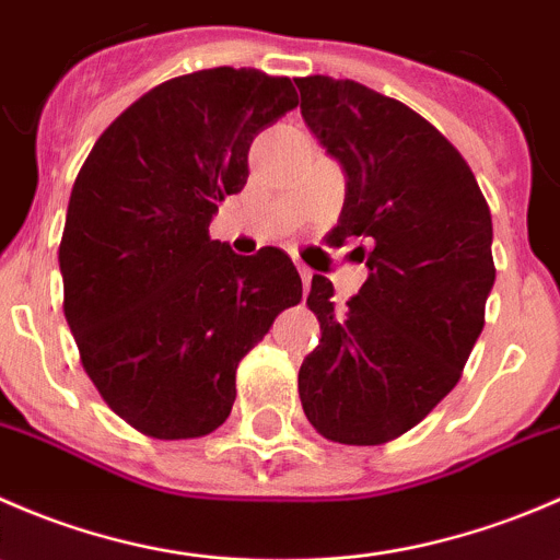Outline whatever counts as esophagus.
Masks as SVG:
<instances>
[{"label":"esophagus","instance_id":"1","mask_svg":"<svg viewBox=\"0 0 560 560\" xmlns=\"http://www.w3.org/2000/svg\"><path fill=\"white\" fill-rule=\"evenodd\" d=\"M298 270H301L303 287H306V290H308V284H312V279H314V270H312V268H306V265H301V268H298Z\"/></svg>","mask_w":560,"mask_h":560}]
</instances>
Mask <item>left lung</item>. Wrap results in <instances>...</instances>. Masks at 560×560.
<instances>
[{
    "label": "left lung",
    "mask_w": 560,
    "mask_h": 560,
    "mask_svg": "<svg viewBox=\"0 0 560 560\" xmlns=\"http://www.w3.org/2000/svg\"><path fill=\"white\" fill-rule=\"evenodd\" d=\"M301 116L347 175L332 238H360L369 279L347 306L314 276L322 338L303 411L338 444H385L460 380L495 281L493 222L471 167L420 113L354 81L298 78Z\"/></svg>",
    "instance_id": "8db88e82"
}]
</instances>
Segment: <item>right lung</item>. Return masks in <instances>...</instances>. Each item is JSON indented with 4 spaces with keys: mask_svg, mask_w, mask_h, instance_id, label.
Masks as SVG:
<instances>
[{
    "mask_svg": "<svg viewBox=\"0 0 560 560\" xmlns=\"http://www.w3.org/2000/svg\"><path fill=\"white\" fill-rule=\"evenodd\" d=\"M298 107L290 78L213 67L173 78L100 135L67 206L65 316L105 404L154 439L217 431L235 371L303 298L281 248L211 241L248 178L252 140Z\"/></svg>",
    "mask_w": 560,
    "mask_h": 560,
    "instance_id": "add662e5",
    "label": "right lung"
}]
</instances>
